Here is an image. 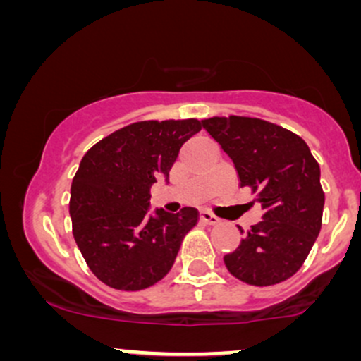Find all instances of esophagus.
Listing matches in <instances>:
<instances>
[{
    "label": "esophagus",
    "mask_w": 361,
    "mask_h": 361,
    "mask_svg": "<svg viewBox=\"0 0 361 361\" xmlns=\"http://www.w3.org/2000/svg\"><path fill=\"white\" fill-rule=\"evenodd\" d=\"M200 221L207 224V226H215V224H219V219L215 217L214 214H210L209 210H202L200 212Z\"/></svg>",
    "instance_id": "esophagus-1"
}]
</instances>
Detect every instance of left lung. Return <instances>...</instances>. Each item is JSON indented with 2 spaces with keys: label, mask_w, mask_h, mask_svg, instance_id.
Listing matches in <instances>:
<instances>
[{
  "label": "left lung",
  "mask_w": 361,
  "mask_h": 361,
  "mask_svg": "<svg viewBox=\"0 0 361 361\" xmlns=\"http://www.w3.org/2000/svg\"><path fill=\"white\" fill-rule=\"evenodd\" d=\"M202 127L231 157L239 185L250 186L252 204L263 210V221L224 256L227 270L256 287L290 279L316 243L324 209L321 169L309 146L259 118L214 117L202 120Z\"/></svg>",
  "instance_id": "8db88e82"
}]
</instances>
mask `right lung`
Masks as SVG:
<instances>
[{"label":"right lung","instance_id":"1","mask_svg":"<svg viewBox=\"0 0 361 361\" xmlns=\"http://www.w3.org/2000/svg\"><path fill=\"white\" fill-rule=\"evenodd\" d=\"M202 122H137L102 139L82 156L73 178L69 215L82 258L98 280L135 292L171 270L185 234L198 212L156 209L149 214L151 186L169 178L178 152Z\"/></svg>","mask_w":361,"mask_h":361}]
</instances>
